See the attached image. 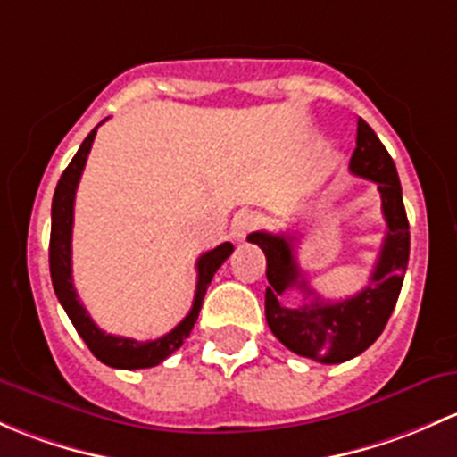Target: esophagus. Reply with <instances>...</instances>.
Listing matches in <instances>:
<instances>
[{
	"mask_svg": "<svg viewBox=\"0 0 457 457\" xmlns=\"http://www.w3.org/2000/svg\"><path fill=\"white\" fill-rule=\"evenodd\" d=\"M262 215L255 211H239L233 218V235L237 239H244L248 233H253L255 228H260Z\"/></svg>",
	"mask_w": 457,
	"mask_h": 457,
	"instance_id": "esophagus-1",
	"label": "esophagus"
}]
</instances>
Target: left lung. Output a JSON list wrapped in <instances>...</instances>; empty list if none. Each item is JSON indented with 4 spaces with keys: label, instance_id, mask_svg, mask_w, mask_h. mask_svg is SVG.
<instances>
[{
    "label": "left lung",
    "instance_id": "8db88e82",
    "mask_svg": "<svg viewBox=\"0 0 457 457\" xmlns=\"http://www.w3.org/2000/svg\"><path fill=\"white\" fill-rule=\"evenodd\" d=\"M350 171L378 185L387 222L370 284L354 297L323 301L310 288L295 257V235L266 230L248 235V242L257 244L266 255V277L270 284L266 288L268 328L290 352L326 365L354 359L380 337L401 295L409 262V222L396 164L363 119H359ZM288 287H299L311 299L309 303L299 309L281 306L278 297Z\"/></svg>",
    "mask_w": 457,
    "mask_h": 457
}]
</instances>
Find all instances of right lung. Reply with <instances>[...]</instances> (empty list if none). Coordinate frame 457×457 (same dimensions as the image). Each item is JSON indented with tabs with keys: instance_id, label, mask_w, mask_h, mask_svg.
Returning <instances> with one entry per match:
<instances>
[{
	"instance_id": "obj_1",
	"label": "right lung",
	"mask_w": 457,
	"mask_h": 457,
	"mask_svg": "<svg viewBox=\"0 0 457 457\" xmlns=\"http://www.w3.org/2000/svg\"><path fill=\"white\" fill-rule=\"evenodd\" d=\"M96 129L98 125L89 131L87 138L81 143L77 156H74L72 162L68 164V169L63 171V176H61L59 185H56L54 189L53 228H50V277H53L56 299L63 305L70 321L77 328V332L81 334V338L86 341L89 352H92L101 363L119 370L154 368V365L162 363L167 356H171L173 352L185 343V338L189 337L191 330H194L197 314H200L202 308V301H204L206 288H209L211 279H213V275L218 272V268L222 266V263L228 260L230 253H233V244H220L218 248L204 253V255L197 260V286L194 305H191L189 314H187L171 332L156 338V341L145 343L136 341V338L114 337V334L103 332L101 328L92 321V317H89L87 310L83 308L81 301H79V295L77 290H74L72 281L74 195H77L79 180H81V173L83 169H86L87 154L89 149H92Z\"/></svg>"
}]
</instances>
